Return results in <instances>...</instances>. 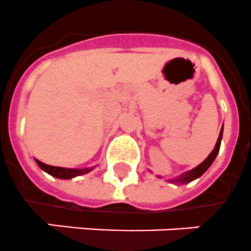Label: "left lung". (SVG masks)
Masks as SVG:
<instances>
[{
	"label": "left lung",
	"instance_id": "left-lung-1",
	"mask_svg": "<svg viewBox=\"0 0 251 251\" xmlns=\"http://www.w3.org/2000/svg\"><path fill=\"white\" fill-rule=\"evenodd\" d=\"M222 136H223V127L221 129V132H219V136H218V140L217 143H215V147H214L213 152H211L209 156H207L205 160L201 162V164L199 165V166H196V168H193L192 170H188V172L183 173V174L178 175L176 178H173L170 179L169 182L172 183H180V184H185V183H189L192 182V180H195V179L200 178L201 175L203 174V173L206 172L207 169L210 168L211 164L214 162V160H215V157L218 156V153H219V148H221V142H222Z\"/></svg>",
	"mask_w": 251,
	"mask_h": 251
}]
</instances>
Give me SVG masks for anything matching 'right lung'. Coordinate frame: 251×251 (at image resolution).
Wrapping results in <instances>:
<instances>
[{"instance_id":"add662e5","label":"right lung","mask_w":251,"mask_h":251,"mask_svg":"<svg viewBox=\"0 0 251 251\" xmlns=\"http://www.w3.org/2000/svg\"><path fill=\"white\" fill-rule=\"evenodd\" d=\"M37 165L40 166L44 172L50 174L51 176L59 179H72L76 178L78 175H83L90 173L94 168H85V169H67V168H60V166H51V165H46L41 161L36 160Z\"/></svg>"}]
</instances>
